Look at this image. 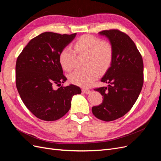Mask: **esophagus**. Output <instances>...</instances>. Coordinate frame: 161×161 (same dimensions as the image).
Returning <instances> with one entry per match:
<instances>
[{
  "label": "esophagus",
  "instance_id": "obj_1",
  "mask_svg": "<svg viewBox=\"0 0 161 161\" xmlns=\"http://www.w3.org/2000/svg\"><path fill=\"white\" fill-rule=\"evenodd\" d=\"M82 92H83V93L86 94V95H88L91 92V91L89 89H82Z\"/></svg>",
  "mask_w": 161,
  "mask_h": 161
}]
</instances>
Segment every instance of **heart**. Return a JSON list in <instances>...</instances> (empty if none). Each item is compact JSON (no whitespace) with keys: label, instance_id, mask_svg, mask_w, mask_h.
Wrapping results in <instances>:
<instances>
[{"label":"heart","instance_id":"1","mask_svg":"<svg viewBox=\"0 0 161 161\" xmlns=\"http://www.w3.org/2000/svg\"><path fill=\"white\" fill-rule=\"evenodd\" d=\"M75 50L79 54L88 56L86 71L76 70L70 75V82L74 85L87 87L91 85L98 78L99 71L108 69L113 59V47L108 42L91 35H85L78 39L74 44ZM62 67L70 71L75 66L76 53L69 47L63 48L59 55Z\"/></svg>","mask_w":161,"mask_h":161}]
</instances>
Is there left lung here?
<instances>
[{
	"mask_svg": "<svg viewBox=\"0 0 161 161\" xmlns=\"http://www.w3.org/2000/svg\"><path fill=\"white\" fill-rule=\"evenodd\" d=\"M99 35L108 39L114 53L111 66L101 78L108 87L95 89L103 95V101L92 107V112L97 118L111 121L127 114L137 100L144 82L143 60L125 33L112 30L101 31Z\"/></svg>",
	"mask_w": 161,
	"mask_h": 161,
	"instance_id": "obj_1",
	"label": "left lung"
}]
</instances>
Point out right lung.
<instances>
[{
    "label": "right lung",
    "instance_id": "right-lung-1",
    "mask_svg": "<svg viewBox=\"0 0 161 161\" xmlns=\"http://www.w3.org/2000/svg\"><path fill=\"white\" fill-rule=\"evenodd\" d=\"M71 35L45 32L34 37L19 56L16 62V86L23 103L37 118L55 121L71 107L75 95L80 94L74 85L55 89L67 80L63 75L59 55L74 40Z\"/></svg>",
    "mask_w": 161,
    "mask_h": 161
}]
</instances>
